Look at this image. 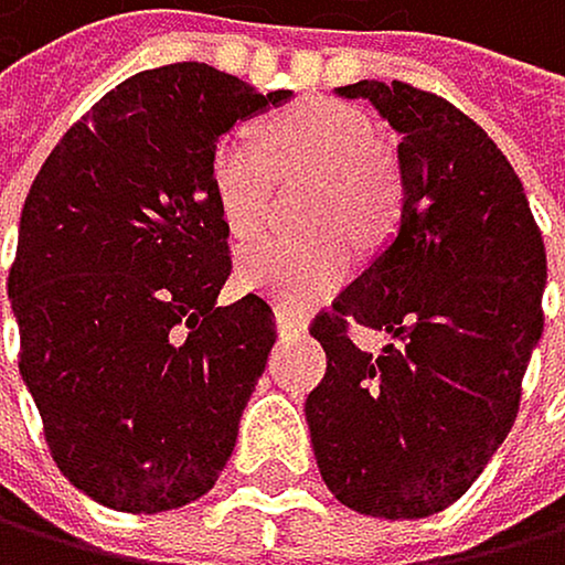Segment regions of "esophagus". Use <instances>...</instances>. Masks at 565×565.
Returning a JSON list of instances; mask_svg holds the SVG:
<instances>
[{"instance_id":"obj_1","label":"esophagus","mask_w":565,"mask_h":565,"mask_svg":"<svg viewBox=\"0 0 565 565\" xmlns=\"http://www.w3.org/2000/svg\"><path fill=\"white\" fill-rule=\"evenodd\" d=\"M274 319H277V333H280V337H298V333H306V330H309L306 312H295V309H288V306H277Z\"/></svg>"}]
</instances>
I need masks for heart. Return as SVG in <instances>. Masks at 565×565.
Returning <instances> with one entry per match:
<instances>
[{"label":"heart","mask_w":565,"mask_h":565,"mask_svg":"<svg viewBox=\"0 0 565 565\" xmlns=\"http://www.w3.org/2000/svg\"><path fill=\"white\" fill-rule=\"evenodd\" d=\"M375 128L351 107L309 99L264 124V145L243 131L214 141L207 180L232 235L249 239L270 222L274 173H312L306 239H264L239 256V285L280 306H312L354 267V243H371L396 214V183L379 162Z\"/></svg>","instance_id":"obj_1"}]
</instances>
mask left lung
I'll list each match as a JSON object with an SVG mask.
<instances>
[{"mask_svg": "<svg viewBox=\"0 0 565 565\" xmlns=\"http://www.w3.org/2000/svg\"><path fill=\"white\" fill-rule=\"evenodd\" d=\"M337 93L399 135L403 207L388 246L312 322L326 379L306 420L343 507L413 521L466 493L514 427L542 340L545 246L511 162L448 99L375 78ZM351 321L393 343L361 352Z\"/></svg>", "mask_w": 565, "mask_h": 565, "instance_id": "8db88e82", "label": "left lung"}]
</instances>
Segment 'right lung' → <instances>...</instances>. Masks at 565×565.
I'll return each mask as SVG.
<instances>
[{
  "mask_svg": "<svg viewBox=\"0 0 565 565\" xmlns=\"http://www.w3.org/2000/svg\"><path fill=\"white\" fill-rule=\"evenodd\" d=\"M288 99L201 62L138 72L30 186L9 270L20 375L51 458L96 503L173 511L225 469L277 330L259 295L218 306L232 259L207 162Z\"/></svg>",
  "mask_w": 565,
  "mask_h": 565,
  "instance_id": "1",
  "label": "right lung"
}]
</instances>
